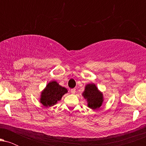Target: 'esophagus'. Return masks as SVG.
<instances>
[{
	"label": "esophagus",
	"mask_w": 146,
	"mask_h": 146,
	"mask_svg": "<svg viewBox=\"0 0 146 146\" xmlns=\"http://www.w3.org/2000/svg\"><path fill=\"white\" fill-rule=\"evenodd\" d=\"M75 92H76L75 88H72V89H71V93H72V94H75Z\"/></svg>",
	"instance_id": "34e87169"
}]
</instances>
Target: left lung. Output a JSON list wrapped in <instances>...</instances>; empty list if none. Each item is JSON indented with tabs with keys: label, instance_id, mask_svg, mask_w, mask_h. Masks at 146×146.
Segmentation results:
<instances>
[{
	"label": "left lung",
	"instance_id": "8db88e82",
	"mask_svg": "<svg viewBox=\"0 0 146 146\" xmlns=\"http://www.w3.org/2000/svg\"><path fill=\"white\" fill-rule=\"evenodd\" d=\"M83 96L87 100L88 107L92 109L100 108L103 102L102 94L99 91L96 86L93 84L86 85L83 93Z\"/></svg>",
	"mask_w": 146,
	"mask_h": 146
}]
</instances>
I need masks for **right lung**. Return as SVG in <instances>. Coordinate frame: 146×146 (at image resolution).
<instances>
[{"label": "right lung", "instance_id": "right-lung-1", "mask_svg": "<svg viewBox=\"0 0 146 146\" xmlns=\"http://www.w3.org/2000/svg\"><path fill=\"white\" fill-rule=\"evenodd\" d=\"M66 93L67 89L64 87L60 86L55 81L51 82L42 93L40 102L45 106H51L61 100L62 97Z\"/></svg>", "mask_w": 146, "mask_h": 146}]
</instances>
